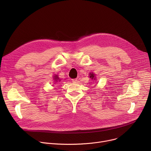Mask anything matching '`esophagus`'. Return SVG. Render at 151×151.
I'll return each mask as SVG.
<instances>
[{"label":"esophagus","mask_w":151,"mask_h":151,"mask_svg":"<svg viewBox=\"0 0 151 151\" xmlns=\"http://www.w3.org/2000/svg\"><path fill=\"white\" fill-rule=\"evenodd\" d=\"M71 81H72L73 83H77L78 80L77 79H73V80H71Z\"/></svg>","instance_id":"obj_1"}]
</instances>
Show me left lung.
I'll return each mask as SVG.
<instances>
[{"instance_id":"1","label":"left lung","mask_w":151,"mask_h":151,"mask_svg":"<svg viewBox=\"0 0 151 151\" xmlns=\"http://www.w3.org/2000/svg\"><path fill=\"white\" fill-rule=\"evenodd\" d=\"M89 77L90 78L92 79V80H96V76L95 75V73H93V72H91L89 73Z\"/></svg>"}]
</instances>
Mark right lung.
<instances>
[{
    "label": "right lung",
    "mask_w": 151,
    "mask_h": 151,
    "mask_svg": "<svg viewBox=\"0 0 151 151\" xmlns=\"http://www.w3.org/2000/svg\"><path fill=\"white\" fill-rule=\"evenodd\" d=\"M53 80H54V83H55H55H59V82H60V79L59 78V76L58 75H54V76H53Z\"/></svg>",
    "instance_id": "1"
}]
</instances>
